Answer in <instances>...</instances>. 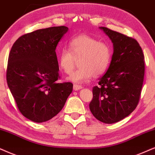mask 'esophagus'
Wrapping results in <instances>:
<instances>
[{"mask_svg":"<svg viewBox=\"0 0 155 155\" xmlns=\"http://www.w3.org/2000/svg\"><path fill=\"white\" fill-rule=\"evenodd\" d=\"M82 89V86L78 85V84H74V89L75 91H78V90Z\"/></svg>","mask_w":155,"mask_h":155,"instance_id":"obj_1","label":"esophagus"}]
</instances>
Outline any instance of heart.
Here are the masks:
<instances>
[{
	"label": "heart",
	"mask_w": 155,
	"mask_h": 155,
	"mask_svg": "<svg viewBox=\"0 0 155 155\" xmlns=\"http://www.w3.org/2000/svg\"><path fill=\"white\" fill-rule=\"evenodd\" d=\"M112 51L107 43L99 41L94 37L81 34L68 41V49L63 48L58 54L60 68L66 74L72 73L76 65L79 68L68 78L76 83L87 81L92 76L102 75L110 64Z\"/></svg>",
	"instance_id": "1"
}]
</instances>
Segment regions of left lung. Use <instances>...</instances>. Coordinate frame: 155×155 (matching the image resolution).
Segmentation results:
<instances>
[{"label": "left lung", "instance_id": "obj_1", "mask_svg": "<svg viewBox=\"0 0 155 155\" xmlns=\"http://www.w3.org/2000/svg\"><path fill=\"white\" fill-rule=\"evenodd\" d=\"M114 45L111 64L99 86L92 89V114L105 124L118 122L136 109L140 99L145 64L137 41L107 27H100Z\"/></svg>", "mask_w": 155, "mask_h": 155}]
</instances>
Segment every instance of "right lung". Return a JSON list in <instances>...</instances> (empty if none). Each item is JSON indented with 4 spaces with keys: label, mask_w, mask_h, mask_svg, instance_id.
Instances as JSON below:
<instances>
[{
    "label": "right lung",
    "mask_w": 155,
    "mask_h": 155,
    "mask_svg": "<svg viewBox=\"0 0 155 155\" xmlns=\"http://www.w3.org/2000/svg\"><path fill=\"white\" fill-rule=\"evenodd\" d=\"M64 25L23 35L10 51L6 80L20 112L34 122L56 116L71 93L73 84L60 79L56 48L68 31Z\"/></svg>",
    "instance_id": "obj_1"
}]
</instances>
